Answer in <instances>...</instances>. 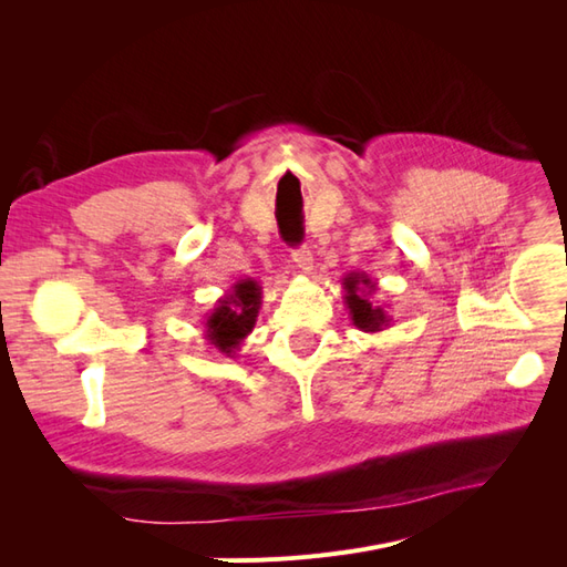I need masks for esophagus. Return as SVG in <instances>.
I'll use <instances>...</instances> for the list:
<instances>
[{
  "label": "esophagus",
  "mask_w": 567,
  "mask_h": 567,
  "mask_svg": "<svg viewBox=\"0 0 567 567\" xmlns=\"http://www.w3.org/2000/svg\"><path fill=\"white\" fill-rule=\"evenodd\" d=\"M293 262L302 274H310L312 271V250L310 248H296L293 250Z\"/></svg>",
  "instance_id": "obj_1"
}]
</instances>
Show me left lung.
<instances>
[{"instance_id":"1","label":"left lung","mask_w":567,"mask_h":567,"mask_svg":"<svg viewBox=\"0 0 567 567\" xmlns=\"http://www.w3.org/2000/svg\"><path fill=\"white\" fill-rule=\"evenodd\" d=\"M342 288H346V305L350 310V319L359 331L364 333H379L390 326V317L385 312V305L371 302V293L375 290V284L367 277L364 271H350L342 279Z\"/></svg>"}]
</instances>
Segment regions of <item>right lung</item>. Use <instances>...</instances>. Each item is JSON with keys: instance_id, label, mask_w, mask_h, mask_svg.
<instances>
[{"instance_id": "1", "label": "right lung", "mask_w": 567, "mask_h": 567, "mask_svg": "<svg viewBox=\"0 0 567 567\" xmlns=\"http://www.w3.org/2000/svg\"><path fill=\"white\" fill-rule=\"evenodd\" d=\"M262 305V286L255 279H241L229 293L217 300V307L205 319V340L225 357L241 350V342L250 336Z\"/></svg>"}]
</instances>
